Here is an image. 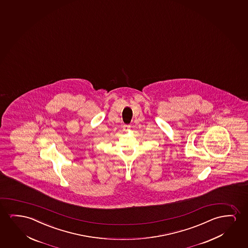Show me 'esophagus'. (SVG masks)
Returning a JSON list of instances; mask_svg holds the SVG:
<instances>
[{"label":"esophagus","mask_w":248,"mask_h":248,"mask_svg":"<svg viewBox=\"0 0 248 248\" xmlns=\"http://www.w3.org/2000/svg\"><path fill=\"white\" fill-rule=\"evenodd\" d=\"M130 129V125H125L124 126V130H126V131H127V130Z\"/></svg>","instance_id":"1"}]
</instances>
